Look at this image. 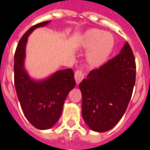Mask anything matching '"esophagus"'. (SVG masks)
I'll list each match as a JSON object with an SVG mask.
<instances>
[{
  "label": "esophagus",
  "instance_id": "obj_1",
  "mask_svg": "<svg viewBox=\"0 0 150 150\" xmlns=\"http://www.w3.org/2000/svg\"><path fill=\"white\" fill-rule=\"evenodd\" d=\"M85 78V74L83 71H76L75 73V79L76 83L79 84Z\"/></svg>",
  "mask_w": 150,
  "mask_h": 150
}]
</instances>
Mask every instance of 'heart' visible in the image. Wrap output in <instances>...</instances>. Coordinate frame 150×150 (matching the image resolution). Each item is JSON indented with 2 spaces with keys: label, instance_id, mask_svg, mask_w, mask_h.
Masks as SVG:
<instances>
[{
  "label": "heart",
  "instance_id": "obj_1",
  "mask_svg": "<svg viewBox=\"0 0 150 150\" xmlns=\"http://www.w3.org/2000/svg\"><path fill=\"white\" fill-rule=\"evenodd\" d=\"M83 48H90L87 54V60L91 67H100L108 58L115 46L113 35L97 29L87 31L81 40Z\"/></svg>",
  "mask_w": 150,
  "mask_h": 150
}]
</instances>
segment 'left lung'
Listing matches in <instances>:
<instances>
[{
  "label": "left lung",
  "instance_id": "1",
  "mask_svg": "<svg viewBox=\"0 0 150 150\" xmlns=\"http://www.w3.org/2000/svg\"><path fill=\"white\" fill-rule=\"evenodd\" d=\"M135 81V58L128 42L119 54L83 79L79 85L82 116L91 130L106 132L119 122L129 105Z\"/></svg>",
  "mask_w": 150,
  "mask_h": 150
}]
</instances>
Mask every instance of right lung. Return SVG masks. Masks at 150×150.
Returning a JSON list of instances; mask_svg holds the SVG:
<instances>
[{"instance_id": "add662e5", "label": "right lung", "mask_w": 150, "mask_h": 150, "mask_svg": "<svg viewBox=\"0 0 150 150\" xmlns=\"http://www.w3.org/2000/svg\"><path fill=\"white\" fill-rule=\"evenodd\" d=\"M49 22L43 21L29 29L19 41L14 54V85L18 98L25 116L38 129H48L55 125L69 91L75 86L74 72L70 68L59 71L41 81L30 78L25 70V45L29 35L36 28Z\"/></svg>"}]
</instances>
